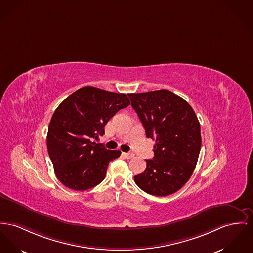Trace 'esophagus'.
Returning <instances> with one entry per match:
<instances>
[{
    "label": "esophagus",
    "instance_id": "obj_1",
    "mask_svg": "<svg viewBox=\"0 0 253 253\" xmlns=\"http://www.w3.org/2000/svg\"><path fill=\"white\" fill-rule=\"evenodd\" d=\"M123 155L126 158H127V159H130V158H132L134 156V154L132 152H123Z\"/></svg>",
    "mask_w": 253,
    "mask_h": 253
}]
</instances>
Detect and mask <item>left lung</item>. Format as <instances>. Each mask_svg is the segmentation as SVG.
<instances>
[{
  "label": "left lung",
  "instance_id": "1",
  "mask_svg": "<svg viewBox=\"0 0 253 253\" xmlns=\"http://www.w3.org/2000/svg\"><path fill=\"white\" fill-rule=\"evenodd\" d=\"M146 135L155 141L135 183L146 193L164 197L182 188L196 168L202 147L201 125L191 105L168 90L128 94Z\"/></svg>",
  "mask_w": 253,
  "mask_h": 253
}]
</instances>
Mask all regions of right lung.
<instances>
[{
    "mask_svg": "<svg viewBox=\"0 0 253 253\" xmlns=\"http://www.w3.org/2000/svg\"><path fill=\"white\" fill-rule=\"evenodd\" d=\"M129 103L126 94L86 86L58 105L49 125L47 148L63 185L84 191L104 179L109 162L121 152L107 150L94 140L104 134L107 122Z\"/></svg>",
    "mask_w": 253,
    "mask_h": 253,
    "instance_id": "obj_1",
    "label": "right lung"
}]
</instances>
